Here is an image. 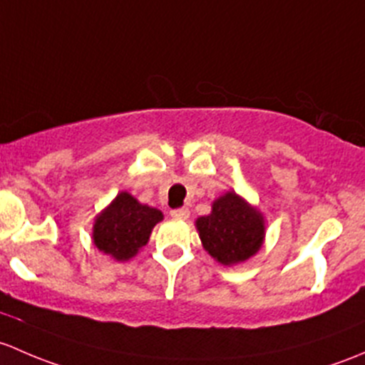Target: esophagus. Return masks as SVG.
I'll list each match as a JSON object with an SVG mask.
<instances>
[{"label":"esophagus","instance_id":"34e87169","mask_svg":"<svg viewBox=\"0 0 365 365\" xmlns=\"http://www.w3.org/2000/svg\"><path fill=\"white\" fill-rule=\"evenodd\" d=\"M170 216L174 217V220H187L190 217V209L187 207H179V209H174L170 210Z\"/></svg>","mask_w":365,"mask_h":365}]
</instances>
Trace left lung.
<instances>
[{
    "label": "left lung",
    "mask_w": 365,
    "mask_h": 365,
    "mask_svg": "<svg viewBox=\"0 0 365 365\" xmlns=\"http://www.w3.org/2000/svg\"><path fill=\"white\" fill-rule=\"evenodd\" d=\"M195 225L204 250L223 265L246 262L264 244V216L235 191L214 200L210 214L198 217Z\"/></svg>",
    "instance_id": "1"
}]
</instances>
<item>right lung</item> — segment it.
Wrapping results in <instances>:
<instances>
[{
	"label": "right lung",
	"mask_w": 365,
	"mask_h": 365,
	"mask_svg": "<svg viewBox=\"0 0 365 365\" xmlns=\"http://www.w3.org/2000/svg\"><path fill=\"white\" fill-rule=\"evenodd\" d=\"M161 220V210L140 204L128 191H121L96 216L93 242L105 255L126 262L148 244L153 228Z\"/></svg>",
	"instance_id": "add662e5"
}]
</instances>
